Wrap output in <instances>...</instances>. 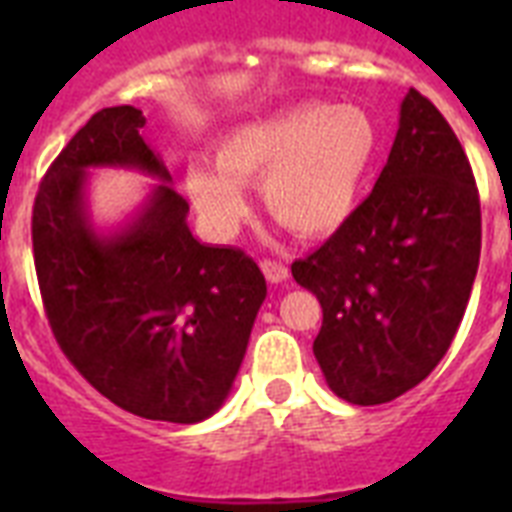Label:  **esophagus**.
Listing matches in <instances>:
<instances>
[{
  "mask_svg": "<svg viewBox=\"0 0 512 512\" xmlns=\"http://www.w3.org/2000/svg\"><path fill=\"white\" fill-rule=\"evenodd\" d=\"M260 268H263L265 279L271 281V284H281V281L289 279V268L284 263H279V260H263Z\"/></svg>",
  "mask_w": 512,
  "mask_h": 512,
  "instance_id": "1",
  "label": "esophagus"
}]
</instances>
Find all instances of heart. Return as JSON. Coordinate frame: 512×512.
<instances>
[{
  "mask_svg": "<svg viewBox=\"0 0 512 512\" xmlns=\"http://www.w3.org/2000/svg\"><path fill=\"white\" fill-rule=\"evenodd\" d=\"M377 140V124L356 103L305 100L225 132L215 143V164H185V191L220 239L247 217L241 185H260L268 215L287 231L329 236L356 212Z\"/></svg>",
  "mask_w": 512,
  "mask_h": 512,
  "instance_id": "obj_1",
  "label": "heart"
}]
</instances>
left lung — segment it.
Masks as SVG:
<instances>
[{"mask_svg": "<svg viewBox=\"0 0 512 512\" xmlns=\"http://www.w3.org/2000/svg\"><path fill=\"white\" fill-rule=\"evenodd\" d=\"M481 257V204L441 111L406 92L372 193L327 244L292 263L319 297L313 356L332 393L388 404L428 377L452 345Z\"/></svg>", "mask_w": 512, "mask_h": 512, "instance_id": "1", "label": "left lung"}]
</instances>
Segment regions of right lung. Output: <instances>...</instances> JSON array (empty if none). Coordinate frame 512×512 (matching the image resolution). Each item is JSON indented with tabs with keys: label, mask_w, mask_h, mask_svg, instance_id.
I'll return each instance as SVG.
<instances>
[{
	"label": "right lung",
	"mask_w": 512,
	"mask_h": 512,
	"mask_svg": "<svg viewBox=\"0 0 512 512\" xmlns=\"http://www.w3.org/2000/svg\"><path fill=\"white\" fill-rule=\"evenodd\" d=\"M143 127L138 108H103L60 151L34 201V265L52 335L84 380L124 412L193 425L225 404L268 289L241 249L193 236L188 201ZM90 169L160 183L124 224L98 232Z\"/></svg>",
	"instance_id": "obj_1"
}]
</instances>
